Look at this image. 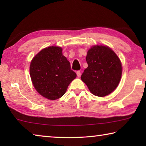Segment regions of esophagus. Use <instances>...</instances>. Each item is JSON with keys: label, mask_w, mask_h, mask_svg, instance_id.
I'll return each instance as SVG.
<instances>
[{"label": "esophagus", "mask_w": 146, "mask_h": 146, "mask_svg": "<svg viewBox=\"0 0 146 146\" xmlns=\"http://www.w3.org/2000/svg\"><path fill=\"white\" fill-rule=\"evenodd\" d=\"M76 75H77L78 77H80V75H81L80 71H76Z\"/></svg>", "instance_id": "1"}]
</instances>
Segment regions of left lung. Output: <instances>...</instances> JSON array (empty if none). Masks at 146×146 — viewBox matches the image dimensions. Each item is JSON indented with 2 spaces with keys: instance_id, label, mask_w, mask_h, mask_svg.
<instances>
[{
  "instance_id": "8db88e82",
  "label": "left lung",
  "mask_w": 146,
  "mask_h": 146,
  "mask_svg": "<svg viewBox=\"0 0 146 146\" xmlns=\"http://www.w3.org/2000/svg\"><path fill=\"white\" fill-rule=\"evenodd\" d=\"M88 67L81 79L94 95L104 97L112 93L120 82L122 65L111 49L104 46H94L88 51Z\"/></svg>"
}]
</instances>
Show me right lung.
Here are the masks:
<instances>
[{
    "instance_id": "right-lung-1",
    "label": "right lung",
    "mask_w": 146,
    "mask_h": 146,
    "mask_svg": "<svg viewBox=\"0 0 146 146\" xmlns=\"http://www.w3.org/2000/svg\"><path fill=\"white\" fill-rule=\"evenodd\" d=\"M30 76L37 92L49 100L62 97L76 75L62 55L60 47L50 46L40 51L31 62Z\"/></svg>"
}]
</instances>
